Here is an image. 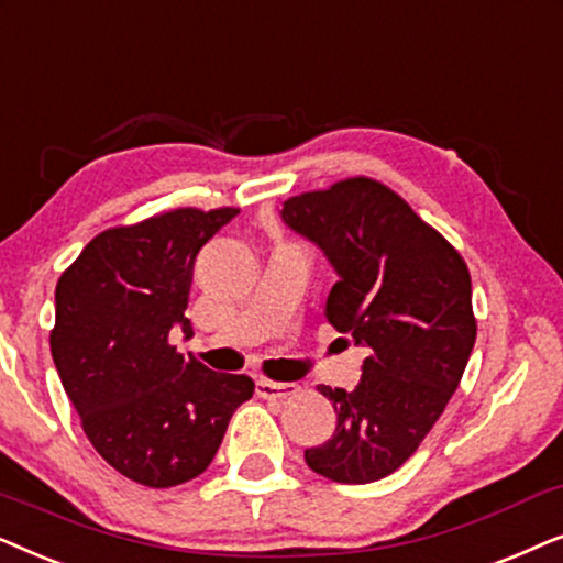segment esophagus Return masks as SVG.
<instances>
[{
    "label": "esophagus",
    "instance_id": "34e87169",
    "mask_svg": "<svg viewBox=\"0 0 563 563\" xmlns=\"http://www.w3.org/2000/svg\"><path fill=\"white\" fill-rule=\"evenodd\" d=\"M298 388L294 384H280V380H257V396L262 399H288V396H296Z\"/></svg>",
    "mask_w": 563,
    "mask_h": 563
}]
</instances>
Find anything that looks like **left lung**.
<instances>
[{"mask_svg": "<svg viewBox=\"0 0 563 563\" xmlns=\"http://www.w3.org/2000/svg\"><path fill=\"white\" fill-rule=\"evenodd\" d=\"M283 221L340 275L329 324L368 347L355 391L319 386L336 427L303 459L332 482H378L415 455L461 384L476 342L471 273L438 229L373 177L294 195Z\"/></svg>", "mask_w": 563, "mask_h": 563, "instance_id": "8db88e82", "label": "left lung"}]
</instances>
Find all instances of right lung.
Instances as JSON below:
<instances>
[{"mask_svg":"<svg viewBox=\"0 0 563 563\" xmlns=\"http://www.w3.org/2000/svg\"><path fill=\"white\" fill-rule=\"evenodd\" d=\"M239 208H175L104 229L56 286L51 355L95 451L131 482L167 489L211 466L229 419L252 399L250 376L179 355L200 246Z\"/></svg>","mask_w":563,"mask_h":563,"instance_id":"obj_1","label":"right lung"}]
</instances>
